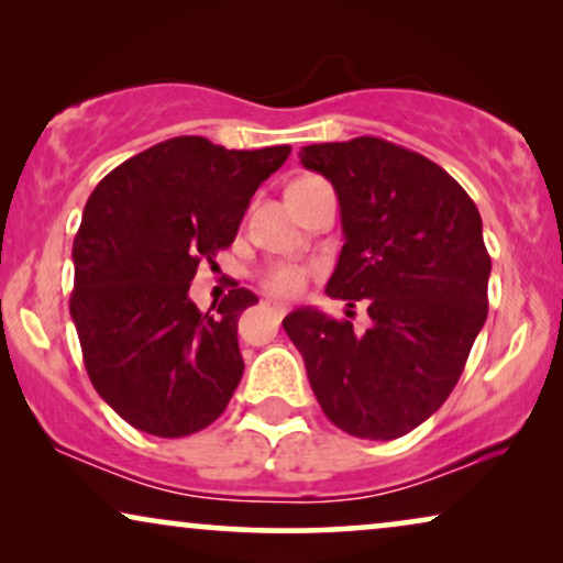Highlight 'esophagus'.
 <instances>
[{"instance_id":"esophagus-1","label":"esophagus","mask_w":563,"mask_h":563,"mask_svg":"<svg viewBox=\"0 0 563 563\" xmlns=\"http://www.w3.org/2000/svg\"><path fill=\"white\" fill-rule=\"evenodd\" d=\"M266 307H268V310H272V314H274L276 320H282V318H284V312H287V305H282V302H272V299H268Z\"/></svg>"}]
</instances>
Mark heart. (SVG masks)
<instances>
[{
    "instance_id": "b5f03b06",
    "label": "heart",
    "mask_w": 563,
    "mask_h": 563,
    "mask_svg": "<svg viewBox=\"0 0 563 563\" xmlns=\"http://www.w3.org/2000/svg\"><path fill=\"white\" fill-rule=\"evenodd\" d=\"M310 179L312 176H305V179H297V181H310ZM305 282H307V272L302 266H295V264H272L264 274H261V284L279 297L299 295V291L305 289Z\"/></svg>"
}]
</instances>
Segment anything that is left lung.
I'll list each match as a JSON object with an SVG mask.
<instances>
[{"mask_svg": "<svg viewBox=\"0 0 563 563\" xmlns=\"http://www.w3.org/2000/svg\"><path fill=\"white\" fill-rule=\"evenodd\" d=\"M299 161L333 184L345 243L325 291L351 320L295 310L284 330L302 353L328 420L349 435L391 441L441 407L487 320L492 258L482 218L433 161L382 137L314 143Z\"/></svg>", "mask_w": 563, "mask_h": 563, "instance_id": "1", "label": "left lung"}]
</instances>
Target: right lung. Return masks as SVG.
<instances>
[{"label": "right lung", "instance_id": "add662e5", "mask_svg": "<svg viewBox=\"0 0 563 563\" xmlns=\"http://www.w3.org/2000/svg\"><path fill=\"white\" fill-rule=\"evenodd\" d=\"M289 153L172 137L120 164L87 199L68 307L99 397L143 433H197L233 397L238 318L258 297L238 287L199 312L189 284L199 261L212 264L235 241L251 197Z\"/></svg>", "mask_w": 563, "mask_h": 563}]
</instances>
